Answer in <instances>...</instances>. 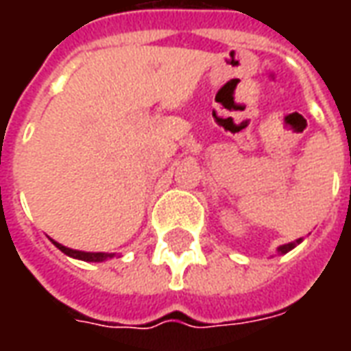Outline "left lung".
<instances>
[{
	"label": "left lung",
	"mask_w": 351,
	"mask_h": 351,
	"mask_svg": "<svg viewBox=\"0 0 351 351\" xmlns=\"http://www.w3.org/2000/svg\"><path fill=\"white\" fill-rule=\"evenodd\" d=\"M301 241H302V239H299V241H295V243L282 244V246H280V248H278V254H287V252H289V250H293L295 246L301 243Z\"/></svg>",
	"instance_id": "1"
}]
</instances>
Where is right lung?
Here are the masks:
<instances>
[{
  "mask_svg": "<svg viewBox=\"0 0 351 351\" xmlns=\"http://www.w3.org/2000/svg\"><path fill=\"white\" fill-rule=\"evenodd\" d=\"M54 246H56L58 250H62L65 256H69V258L75 259H82V261H92V263H99V261H105V259L112 258L114 254H105V252H80V250H73V248H67L64 244L56 243V241H52Z\"/></svg>",
  "mask_w": 351,
  "mask_h": 351,
  "instance_id": "add662e5",
  "label": "right lung"
}]
</instances>
